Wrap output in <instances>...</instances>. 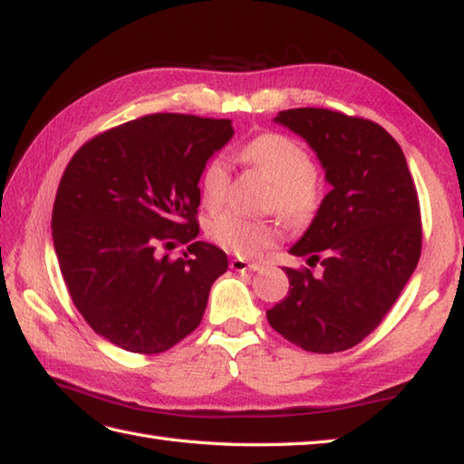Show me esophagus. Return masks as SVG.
Here are the masks:
<instances>
[{"mask_svg":"<svg viewBox=\"0 0 464 464\" xmlns=\"http://www.w3.org/2000/svg\"><path fill=\"white\" fill-rule=\"evenodd\" d=\"M230 268L236 270V273H246V270H248V273H255V270L262 268V265H260V262H248L244 258H232Z\"/></svg>","mask_w":464,"mask_h":464,"instance_id":"34e87169","label":"esophagus"}]
</instances>
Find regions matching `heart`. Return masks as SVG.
Masks as SVG:
<instances>
[{"instance_id": "b5f03b06", "label": "heart", "mask_w": 464, "mask_h": 464, "mask_svg": "<svg viewBox=\"0 0 464 464\" xmlns=\"http://www.w3.org/2000/svg\"><path fill=\"white\" fill-rule=\"evenodd\" d=\"M242 160L273 181L275 194L270 206L288 224L303 226L317 214L321 189L314 176V160L299 141L283 133H262L244 145ZM199 188L208 208L216 209L224 204L230 188V165L222 155L208 160L199 176ZM208 236L234 255L255 258L281 240V228L275 220L224 212L209 220Z\"/></svg>"}]
</instances>
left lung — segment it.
Instances as JSON below:
<instances>
[{"label":"left lung","instance_id":"8db88e82","mask_svg":"<svg viewBox=\"0 0 464 464\" xmlns=\"http://www.w3.org/2000/svg\"><path fill=\"white\" fill-rule=\"evenodd\" d=\"M307 141L334 186L291 248L311 268H285L288 293L270 327L313 353L352 349L386 317L422 252L420 202L406 157L382 125L331 109L275 119Z\"/></svg>","mask_w":464,"mask_h":464}]
</instances>
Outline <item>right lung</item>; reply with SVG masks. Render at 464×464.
<instances>
[{"label": "right lung", "mask_w": 464, "mask_h": 464, "mask_svg": "<svg viewBox=\"0 0 464 464\" xmlns=\"http://www.w3.org/2000/svg\"><path fill=\"white\" fill-rule=\"evenodd\" d=\"M230 119L153 112L102 130L60 179L52 238L70 299L96 334L163 353L204 317L228 256L199 234V176L234 135ZM189 243L179 259L160 248Z\"/></svg>", "instance_id": "1"}]
</instances>
